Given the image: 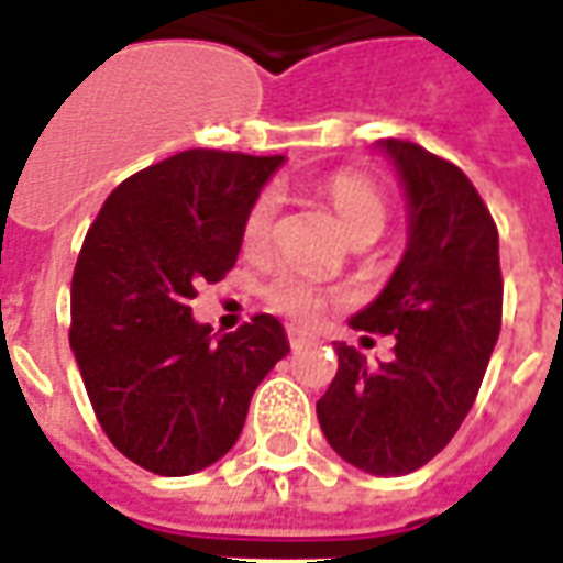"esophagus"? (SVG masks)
Listing matches in <instances>:
<instances>
[{"label":"esophagus","instance_id":"obj_1","mask_svg":"<svg viewBox=\"0 0 563 563\" xmlns=\"http://www.w3.org/2000/svg\"><path fill=\"white\" fill-rule=\"evenodd\" d=\"M286 338H289V347H308V344L317 341V338L308 335V332H301V329H295V325L286 329Z\"/></svg>","mask_w":563,"mask_h":563}]
</instances>
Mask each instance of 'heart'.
<instances>
[{
    "instance_id": "b5f03b06",
    "label": "heart",
    "mask_w": 563,
    "mask_h": 563,
    "mask_svg": "<svg viewBox=\"0 0 563 563\" xmlns=\"http://www.w3.org/2000/svg\"><path fill=\"white\" fill-rule=\"evenodd\" d=\"M325 198L332 203L338 222L350 234V241L360 238V234H380V228L387 225V216H390L387 195L363 173H332L325 179ZM274 222H277V195L262 191L243 216V250L246 253H262L274 238ZM262 298L274 313H283V317L298 322H313L329 305L344 301V292L325 286V283L310 277L305 271L274 268L268 274V280L262 283Z\"/></svg>"
}]
</instances>
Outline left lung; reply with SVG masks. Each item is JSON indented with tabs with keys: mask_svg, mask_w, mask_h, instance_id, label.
<instances>
[{
	"mask_svg": "<svg viewBox=\"0 0 563 563\" xmlns=\"http://www.w3.org/2000/svg\"><path fill=\"white\" fill-rule=\"evenodd\" d=\"M408 195V250L350 325L393 335L377 368L338 344L317 418L341 457L375 475L430 463L470 415L503 320L497 225L470 176L418 143L384 140Z\"/></svg>",
	"mask_w": 563,
	"mask_h": 563,
	"instance_id": "left-lung-1",
	"label": "left lung"
}]
</instances>
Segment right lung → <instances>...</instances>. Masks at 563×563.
<instances>
[{
    "label": "right lung",
    "instance_id": "obj_1",
    "mask_svg": "<svg viewBox=\"0 0 563 563\" xmlns=\"http://www.w3.org/2000/svg\"><path fill=\"white\" fill-rule=\"evenodd\" d=\"M280 164L188 148L128 176L88 228L69 344L109 442L148 473L191 475L228 454L289 353L271 313L213 338L188 308L234 268L243 216Z\"/></svg>",
    "mask_w": 563,
    "mask_h": 563
}]
</instances>
